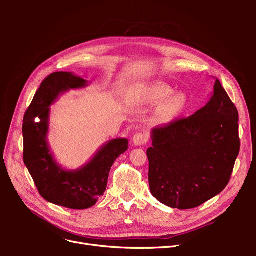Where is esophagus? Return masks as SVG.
Listing matches in <instances>:
<instances>
[{"mask_svg":"<svg viewBox=\"0 0 256 256\" xmlns=\"http://www.w3.org/2000/svg\"><path fill=\"white\" fill-rule=\"evenodd\" d=\"M148 140V136H147L146 134H142V132H138L136 134H134V138H132V142L136 146H141L143 144H145Z\"/></svg>","mask_w":256,"mask_h":256,"instance_id":"1","label":"esophagus"}]
</instances>
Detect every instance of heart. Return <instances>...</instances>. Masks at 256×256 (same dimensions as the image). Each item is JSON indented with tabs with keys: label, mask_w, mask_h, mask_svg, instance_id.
<instances>
[{
	"label": "heart",
	"mask_w": 256,
	"mask_h": 256,
	"mask_svg": "<svg viewBox=\"0 0 256 256\" xmlns=\"http://www.w3.org/2000/svg\"><path fill=\"white\" fill-rule=\"evenodd\" d=\"M166 84L159 83L147 86L140 90V96L144 102L152 104H162L160 116L162 118L172 120L180 114L184 113L189 106V98L186 92H176Z\"/></svg>",
	"instance_id": "b5f03b06"
}]
</instances>
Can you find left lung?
Wrapping results in <instances>:
<instances>
[{"mask_svg":"<svg viewBox=\"0 0 256 256\" xmlns=\"http://www.w3.org/2000/svg\"><path fill=\"white\" fill-rule=\"evenodd\" d=\"M238 111L216 79L207 104L152 130V194L178 209L204 204L226 187L240 150Z\"/></svg>","mask_w":256,"mask_h":256,"instance_id":"obj_1","label":"left lung"}]
</instances>
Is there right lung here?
I'll return each mask as SVG.
<instances>
[{"label": "right lung", "mask_w": 256, "mask_h": 256, "mask_svg": "<svg viewBox=\"0 0 256 256\" xmlns=\"http://www.w3.org/2000/svg\"><path fill=\"white\" fill-rule=\"evenodd\" d=\"M86 85V80L72 72L51 74L42 82L23 118V161L38 192L48 202L72 209H86L97 203L106 189L114 161L128 150L127 138H114L88 164L74 171L54 159L47 142L50 106L63 92Z\"/></svg>", "instance_id": "right-lung-1"}]
</instances>
